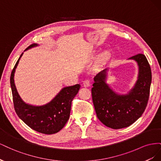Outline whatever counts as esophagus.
Instances as JSON below:
<instances>
[{
	"label": "esophagus",
	"mask_w": 161,
	"mask_h": 161,
	"mask_svg": "<svg viewBox=\"0 0 161 161\" xmlns=\"http://www.w3.org/2000/svg\"><path fill=\"white\" fill-rule=\"evenodd\" d=\"M83 85L85 87H89L91 86V82L89 80H85L83 82Z\"/></svg>",
	"instance_id": "34e87169"
}]
</instances>
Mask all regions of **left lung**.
I'll return each mask as SVG.
<instances>
[{
	"label": "left lung",
	"instance_id": "8db88e82",
	"mask_svg": "<svg viewBox=\"0 0 161 161\" xmlns=\"http://www.w3.org/2000/svg\"><path fill=\"white\" fill-rule=\"evenodd\" d=\"M129 60L137 62L138 79L127 94L117 93L107 84L105 69L94 77L91 89L92 98L98 119L107 127L121 129L134 123L147 108L152 81V72L146 56L142 53L131 56Z\"/></svg>",
	"mask_w": 161,
	"mask_h": 161
}]
</instances>
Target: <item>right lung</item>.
Returning <instances> with one entry per match:
<instances>
[{
  "label": "right lung",
  "instance_id": "1",
  "mask_svg": "<svg viewBox=\"0 0 161 161\" xmlns=\"http://www.w3.org/2000/svg\"><path fill=\"white\" fill-rule=\"evenodd\" d=\"M37 46V43H33L25 51ZM23 53L14 65L10 79L14 110L19 118L31 129L45 134L57 133L64 128L70 118L72 101L79 92L80 85L77 84L64 87L46 105L35 106L25 103L19 96L14 81V72Z\"/></svg>",
  "mask_w": 161,
  "mask_h": 161
}]
</instances>
